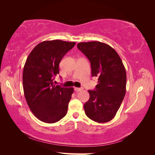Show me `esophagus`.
<instances>
[{
	"label": "esophagus",
	"mask_w": 155,
	"mask_h": 155,
	"mask_svg": "<svg viewBox=\"0 0 155 155\" xmlns=\"http://www.w3.org/2000/svg\"><path fill=\"white\" fill-rule=\"evenodd\" d=\"M81 90H82L81 88H78V87H75L74 88V91H76V92H79V91H81Z\"/></svg>",
	"instance_id": "34e87169"
}]
</instances>
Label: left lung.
<instances>
[{"instance_id":"8db88e82","label":"left lung","mask_w":155,"mask_h":155,"mask_svg":"<svg viewBox=\"0 0 155 155\" xmlns=\"http://www.w3.org/2000/svg\"><path fill=\"white\" fill-rule=\"evenodd\" d=\"M78 48L90 61L92 76L98 78L95 90L84 105L86 115L98 123L114 118L126 92L127 76L119 55L111 46L98 41L83 42Z\"/></svg>"}]
</instances>
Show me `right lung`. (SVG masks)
Listing matches in <instances>:
<instances>
[{"label": "right lung", "mask_w": 155, "mask_h": 155, "mask_svg": "<svg viewBox=\"0 0 155 155\" xmlns=\"http://www.w3.org/2000/svg\"><path fill=\"white\" fill-rule=\"evenodd\" d=\"M75 42L45 41L37 45L28 57L22 74L23 90L30 109L37 119L53 124L67 113L74 88L54 85L59 64Z\"/></svg>", "instance_id": "right-lung-1"}]
</instances>
